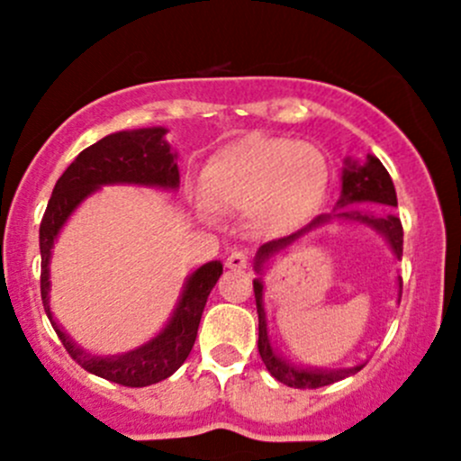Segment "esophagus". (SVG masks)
Masks as SVG:
<instances>
[{
  "label": "esophagus",
  "instance_id": "obj_1",
  "mask_svg": "<svg viewBox=\"0 0 461 461\" xmlns=\"http://www.w3.org/2000/svg\"><path fill=\"white\" fill-rule=\"evenodd\" d=\"M225 265L230 269H245L249 265V254L243 252V249H236V252H231L230 257H227Z\"/></svg>",
  "mask_w": 461,
  "mask_h": 461
}]
</instances>
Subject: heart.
<instances>
[{"mask_svg":"<svg viewBox=\"0 0 461 461\" xmlns=\"http://www.w3.org/2000/svg\"><path fill=\"white\" fill-rule=\"evenodd\" d=\"M328 187V162L317 147L290 138L248 136L230 144L203 171L204 212L252 213L263 230L308 221Z\"/></svg>","mask_w":461,"mask_h":461,"instance_id":"1","label":"heart"}]
</instances>
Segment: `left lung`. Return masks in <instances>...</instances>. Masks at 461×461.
<instances>
[{"instance_id": "8db88e82", "label": "left lung", "mask_w": 461, "mask_h": 461, "mask_svg": "<svg viewBox=\"0 0 461 461\" xmlns=\"http://www.w3.org/2000/svg\"><path fill=\"white\" fill-rule=\"evenodd\" d=\"M366 201L397 207V194H394L393 178H390L385 167L379 162V158L375 156H368L366 165H355V162L348 160V167L343 169V189H341V201H339V204L346 207L348 203H366ZM337 216L352 218V221H359V222H366V225L375 227L376 231H381V234L388 239L390 248H393V252L397 254V258H402L403 227L397 216L375 218V216H364V213L359 212H346V209H343L341 213H337ZM325 221H328V216H319L314 218L305 230L296 231V234L285 236V239H278V240H269V243L260 245L257 254V272H260L265 260L272 258L274 254H278L281 249H285L292 240L303 236L305 231L323 225ZM399 287H402V281H399ZM254 299H257V312H258V355L260 359H263L265 368L269 370V375H272L276 381L290 385V388H321V385H330L334 384V381H341L346 379L348 375H355L364 368V366H357V368H350V370L328 373V370L294 368V366H290L287 361L278 359V357L274 355L272 346H269L267 325H265V310H263V283H260L258 278L254 281Z\"/></svg>"}]
</instances>
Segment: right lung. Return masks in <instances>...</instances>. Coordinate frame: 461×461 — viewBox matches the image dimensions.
I'll return each instance as SVG.
<instances>
[{
	"mask_svg": "<svg viewBox=\"0 0 461 461\" xmlns=\"http://www.w3.org/2000/svg\"><path fill=\"white\" fill-rule=\"evenodd\" d=\"M165 133L167 129L162 127L120 131L86 147L55 183L53 196L46 204L40 225V287L41 303H44L50 325L77 366H82L91 375L127 385V388H144V385L158 384L185 364L196 341L209 292L222 274L221 260L203 265L189 276L174 317L156 339L122 357L102 359L77 348L53 321L49 308V258L55 236L59 234L73 209L102 185L133 183L149 185V187H178L180 174L176 165V153H171L169 144L165 142Z\"/></svg>",
	"mask_w": 461,
	"mask_h": 461,
	"instance_id": "right-lung-1",
	"label": "right lung"
}]
</instances>
